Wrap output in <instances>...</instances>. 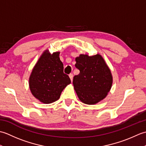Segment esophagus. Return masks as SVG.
Here are the masks:
<instances>
[{
    "label": "esophagus",
    "instance_id": "esophagus-1",
    "mask_svg": "<svg viewBox=\"0 0 146 146\" xmlns=\"http://www.w3.org/2000/svg\"><path fill=\"white\" fill-rule=\"evenodd\" d=\"M69 77H70V80H71V81L72 82V80H73V74H72V73L70 74V75H69Z\"/></svg>",
    "mask_w": 146,
    "mask_h": 146
}]
</instances>
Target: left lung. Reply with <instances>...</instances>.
<instances>
[{
	"label": "left lung",
	"instance_id": "1",
	"mask_svg": "<svg viewBox=\"0 0 146 146\" xmlns=\"http://www.w3.org/2000/svg\"><path fill=\"white\" fill-rule=\"evenodd\" d=\"M75 66L80 70L74 76L73 84L83 103L94 105L106 97L112 85L110 70L99 54L90 56L80 54L75 58Z\"/></svg>",
	"mask_w": 146,
	"mask_h": 146
}]
</instances>
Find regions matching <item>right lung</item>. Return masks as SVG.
Wrapping results in <instances>:
<instances>
[{
	"instance_id": "right-lung-1",
	"label": "right lung",
	"mask_w": 146,
	"mask_h": 146,
	"mask_svg": "<svg viewBox=\"0 0 146 146\" xmlns=\"http://www.w3.org/2000/svg\"><path fill=\"white\" fill-rule=\"evenodd\" d=\"M60 52L51 54L46 50L33 68L29 85L34 97L43 104H51L58 100L62 91L70 84L68 75L63 73V64Z\"/></svg>"
}]
</instances>
